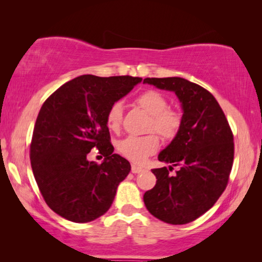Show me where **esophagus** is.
Wrapping results in <instances>:
<instances>
[{"mask_svg": "<svg viewBox=\"0 0 262 262\" xmlns=\"http://www.w3.org/2000/svg\"><path fill=\"white\" fill-rule=\"evenodd\" d=\"M142 171H143V168H142V167L135 165V164H133V165H132V172H133V173H140V172H142Z\"/></svg>", "mask_w": 262, "mask_h": 262, "instance_id": "obj_1", "label": "esophagus"}]
</instances>
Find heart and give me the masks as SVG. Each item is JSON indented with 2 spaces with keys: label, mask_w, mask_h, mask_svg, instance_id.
I'll list each match as a JSON object with an SVG mask.
<instances>
[{
  "label": "heart",
  "mask_w": 262,
  "mask_h": 262,
  "mask_svg": "<svg viewBox=\"0 0 262 262\" xmlns=\"http://www.w3.org/2000/svg\"><path fill=\"white\" fill-rule=\"evenodd\" d=\"M136 105L150 115L147 132L143 136H128L118 143V151L130 162L142 164L159 148V137L164 141L174 140L183 128L184 118L180 111L168 107L165 96L156 90H147L137 96ZM123 106L115 101L106 112V125L110 130L119 133L122 127ZM157 132L155 135L152 132Z\"/></svg>",
  "instance_id": "b5f03b06"
}]
</instances>
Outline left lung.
<instances>
[{"label":"left lung","mask_w":262,"mask_h":262,"mask_svg":"<svg viewBox=\"0 0 262 262\" xmlns=\"http://www.w3.org/2000/svg\"><path fill=\"white\" fill-rule=\"evenodd\" d=\"M144 83L174 91L183 104L179 135L159 154L161 162L180 166L152 168L156 185L144 193L150 214L168 224H186L205 214L227 188L231 172L233 134L215 97L181 77L144 78Z\"/></svg>","instance_id":"obj_1"}]
</instances>
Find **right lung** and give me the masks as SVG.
<instances>
[{
	"label": "right lung",
	"instance_id": "right-lung-1",
	"mask_svg": "<svg viewBox=\"0 0 262 262\" xmlns=\"http://www.w3.org/2000/svg\"><path fill=\"white\" fill-rule=\"evenodd\" d=\"M141 81L82 75L61 85L42 104L30 159L43 200L57 215L86 223L110 209L130 164L113 154L106 112ZM95 147L105 157L101 164L86 159Z\"/></svg>",
	"mask_w": 262,
	"mask_h": 262
}]
</instances>
